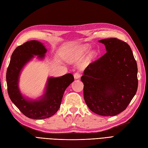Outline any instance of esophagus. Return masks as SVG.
<instances>
[{
    "label": "esophagus",
    "instance_id": "obj_1",
    "mask_svg": "<svg viewBox=\"0 0 148 148\" xmlns=\"http://www.w3.org/2000/svg\"><path fill=\"white\" fill-rule=\"evenodd\" d=\"M74 77L75 79H79L81 77V74L79 73V72H77V73H75L74 74Z\"/></svg>",
    "mask_w": 148,
    "mask_h": 148
}]
</instances>
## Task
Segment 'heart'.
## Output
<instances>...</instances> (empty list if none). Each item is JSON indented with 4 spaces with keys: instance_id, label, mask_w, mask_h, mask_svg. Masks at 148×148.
<instances>
[{
    "instance_id": "b5f03b06",
    "label": "heart",
    "mask_w": 148,
    "mask_h": 148,
    "mask_svg": "<svg viewBox=\"0 0 148 148\" xmlns=\"http://www.w3.org/2000/svg\"><path fill=\"white\" fill-rule=\"evenodd\" d=\"M90 47L88 45H84L81 46L79 47H77L75 49L72 50L70 52H69L67 58L69 60L75 61L79 60V58L83 57L86 53L90 49ZM97 56V52L96 51H91L88 55L87 57L86 62L88 63H90Z\"/></svg>"
}]
</instances>
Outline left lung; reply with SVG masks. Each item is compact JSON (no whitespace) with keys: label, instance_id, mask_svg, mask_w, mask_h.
<instances>
[{"label":"left lung","instance_id":"left-lung-1","mask_svg":"<svg viewBox=\"0 0 148 148\" xmlns=\"http://www.w3.org/2000/svg\"><path fill=\"white\" fill-rule=\"evenodd\" d=\"M99 42L106 53L89 65L81 77L84 99L92 112L114 116L125 110L136 93L137 66L126 42L115 38Z\"/></svg>","mask_w":148,"mask_h":148}]
</instances>
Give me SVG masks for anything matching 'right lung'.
Returning a JSON list of instances; mask_svg holds the SVG:
<instances>
[{"label": "right lung", "mask_w": 148, "mask_h": 148, "mask_svg": "<svg viewBox=\"0 0 148 148\" xmlns=\"http://www.w3.org/2000/svg\"><path fill=\"white\" fill-rule=\"evenodd\" d=\"M47 50L38 41L32 40L18 46L13 51L7 70L8 91L12 102L27 117L43 119L50 117L59 109L65 90L74 81L73 75L67 74L58 77H49L45 92L38 99L32 100L24 97L18 83L22 69L34 57H45Z\"/></svg>", "instance_id": "right-lung-1"}]
</instances>
